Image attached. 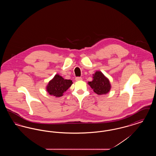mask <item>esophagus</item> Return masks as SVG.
Masks as SVG:
<instances>
[{
    "instance_id": "esophagus-1",
    "label": "esophagus",
    "mask_w": 156,
    "mask_h": 156,
    "mask_svg": "<svg viewBox=\"0 0 156 156\" xmlns=\"http://www.w3.org/2000/svg\"><path fill=\"white\" fill-rule=\"evenodd\" d=\"M81 80H82V78L81 77H76V78H75V81H81Z\"/></svg>"
}]
</instances>
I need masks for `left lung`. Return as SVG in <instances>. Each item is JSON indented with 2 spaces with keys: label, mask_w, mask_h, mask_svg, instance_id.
I'll use <instances>...</instances> for the list:
<instances>
[{
  "label": "left lung",
  "mask_w": 156,
  "mask_h": 156,
  "mask_svg": "<svg viewBox=\"0 0 156 156\" xmlns=\"http://www.w3.org/2000/svg\"><path fill=\"white\" fill-rule=\"evenodd\" d=\"M93 76V80L88 83L91 88L99 95L108 94L111 89L109 79L99 71H96Z\"/></svg>",
  "instance_id": "obj_1"
}]
</instances>
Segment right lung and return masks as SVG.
Returning a JSON list of instances; mask_svg holds the SVG:
<instances>
[{
  "mask_svg": "<svg viewBox=\"0 0 156 156\" xmlns=\"http://www.w3.org/2000/svg\"><path fill=\"white\" fill-rule=\"evenodd\" d=\"M70 80H65L59 74L55 75L46 87L47 92L54 97H61L73 84Z\"/></svg>",
  "mask_w": 156,
  "mask_h": 156,
  "instance_id": "add662e5",
  "label": "right lung"
}]
</instances>
